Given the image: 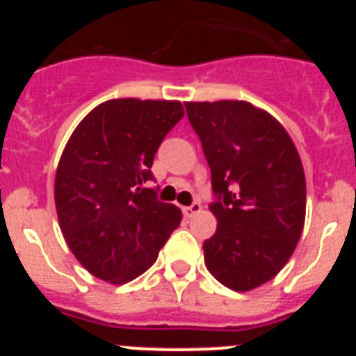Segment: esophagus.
<instances>
[{
  "label": "esophagus",
  "instance_id": "esophagus-1",
  "mask_svg": "<svg viewBox=\"0 0 356 356\" xmlns=\"http://www.w3.org/2000/svg\"><path fill=\"white\" fill-rule=\"evenodd\" d=\"M200 212H201V203H197V201H194L191 207H184V216L185 217H193V216H196V213H200Z\"/></svg>",
  "mask_w": 356,
  "mask_h": 356
}]
</instances>
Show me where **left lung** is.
Returning <instances> with one entry per match:
<instances>
[{"mask_svg": "<svg viewBox=\"0 0 356 356\" xmlns=\"http://www.w3.org/2000/svg\"><path fill=\"white\" fill-rule=\"evenodd\" d=\"M219 200L205 266L225 287L248 292L275 278L294 253L307 210L300 153L284 124L250 102H185Z\"/></svg>", "mask_w": 356, "mask_h": 356, "instance_id": "1", "label": "left lung"}]
</instances>
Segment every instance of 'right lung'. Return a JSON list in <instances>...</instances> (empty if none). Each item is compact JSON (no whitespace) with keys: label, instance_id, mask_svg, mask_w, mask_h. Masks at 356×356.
<instances>
[{"label":"right lung","instance_id":"right-lung-1","mask_svg":"<svg viewBox=\"0 0 356 356\" xmlns=\"http://www.w3.org/2000/svg\"><path fill=\"white\" fill-rule=\"evenodd\" d=\"M184 114L175 99H108L81 119L62 151L55 175L62 235L78 262L106 284L146 273L180 226L181 210L144 184Z\"/></svg>","mask_w":356,"mask_h":356}]
</instances>
